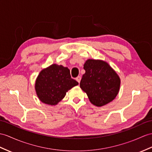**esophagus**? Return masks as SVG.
Segmentation results:
<instances>
[{
  "mask_svg": "<svg viewBox=\"0 0 152 152\" xmlns=\"http://www.w3.org/2000/svg\"><path fill=\"white\" fill-rule=\"evenodd\" d=\"M80 80H81V77L80 76H78L76 78V80L77 81V82H78L79 83H80Z\"/></svg>",
  "mask_w": 152,
  "mask_h": 152,
  "instance_id": "34e87169",
  "label": "esophagus"
}]
</instances>
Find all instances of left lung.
Returning a JSON list of instances; mask_svg holds the SVG:
<instances>
[{
	"mask_svg": "<svg viewBox=\"0 0 152 152\" xmlns=\"http://www.w3.org/2000/svg\"><path fill=\"white\" fill-rule=\"evenodd\" d=\"M85 73L80 87L86 92L91 104L102 106L112 102L119 93V75L106 62L88 59L84 64Z\"/></svg>",
	"mask_w": 152,
	"mask_h": 152,
	"instance_id": "left-lung-1",
	"label": "left lung"
}]
</instances>
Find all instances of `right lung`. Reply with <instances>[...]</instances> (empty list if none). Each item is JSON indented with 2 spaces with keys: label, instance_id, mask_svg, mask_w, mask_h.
<instances>
[{
  "label": "right lung",
  "instance_id": "1",
  "mask_svg": "<svg viewBox=\"0 0 152 152\" xmlns=\"http://www.w3.org/2000/svg\"><path fill=\"white\" fill-rule=\"evenodd\" d=\"M78 84L71 77L68 68L53 64L40 72L35 88L40 101L53 106L57 104L66 92Z\"/></svg>",
  "mask_w": 152,
  "mask_h": 152
}]
</instances>
